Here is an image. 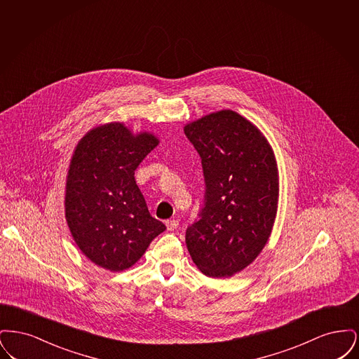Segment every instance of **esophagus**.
<instances>
[{"mask_svg":"<svg viewBox=\"0 0 359 359\" xmlns=\"http://www.w3.org/2000/svg\"><path fill=\"white\" fill-rule=\"evenodd\" d=\"M165 226H167L168 231H173V230H176L179 227V222L176 219H171V221L165 222Z\"/></svg>","mask_w":359,"mask_h":359,"instance_id":"1","label":"esophagus"}]
</instances>
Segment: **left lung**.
Listing matches in <instances>:
<instances>
[{"instance_id": "8db88e82", "label": "left lung", "mask_w": 359, "mask_h": 359, "mask_svg": "<svg viewBox=\"0 0 359 359\" xmlns=\"http://www.w3.org/2000/svg\"><path fill=\"white\" fill-rule=\"evenodd\" d=\"M184 133L202 158L205 207L189 226L192 261L212 278L231 277L265 248L278 205L273 149L255 123L233 110L188 122Z\"/></svg>"}]
</instances>
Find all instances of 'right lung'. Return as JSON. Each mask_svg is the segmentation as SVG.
I'll list each match as a JSON object with an SVG mask.
<instances>
[{
  "label": "right lung",
  "instance_id": "1",
  "mask_svg": "<svg viewBox=\"0 0 359 359\" xmlns=\"http://www.w3.org/2000/svg\"><path fill=\"white\" fill-rule=\"evenodd\" d=\"M149 132L123 122L88 130L69 161L65 211L71 236L91 262L110 272L133 266L165 230L149 214L135 171L158 145Z\"/></svg>",
  "mask_w": 359,
  "mask_h": 359
}]
</instances>
